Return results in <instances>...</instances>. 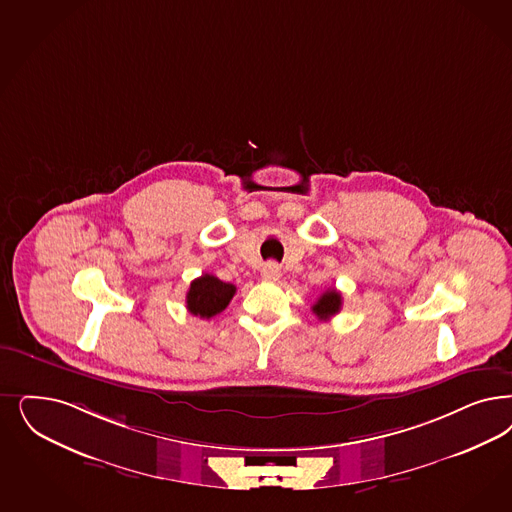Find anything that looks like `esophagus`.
Here are the masks:
<instances>
[{
	"mask_svg": "<svg viewBox=\"0 0 512 512\" xmlns=\"http://www.w3.org/2000/svg\"><path fill=\"white\" fill-rule=\"evenodd\" d=\"M261 276H263V280H265V282H278V280H280V276H282L280 266L276 265V263H268V265L263 268Z\"/></svg>",
	"mask_w": 512,
	"mask_h": 512,
	"instance_id": "obj_1",
	"label": "esophagus"
}]
</instances>
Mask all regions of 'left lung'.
<instances>
[{"label":"left lung","instance_id":"8db88e82","mask_svg":"<svg viewBox=\"0 0 512 512\" xmlns=\"http://www.w3.org/2000/svg\"><path fill=\"white\" fill-rule=\"evenodd\" d=\"M340 308H342V295L336 289H327L312 306V312L319 319H331L340 312Z\"/></svg>","mask_w":512,"mask_h":512}]
</instances>
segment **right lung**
<instances>
[{
  "instance_id": "obj_1",
  "label": "right lung",
  "mask_w": 512,
  "mask_h": 512,
  "mask_svg": "<svg viewBox=\"0 0 512 512\" xmlns=\"http://www.w3.org/2000/svg\"><path fill=\"white\" fill-rule=\"evenodd\" d=\"M234 293L236 287L232 283L221 282L212 274H202L191 282L187 291V310L202 319L213 318L229 306Z\"/></svg>"
}]
</instances>
